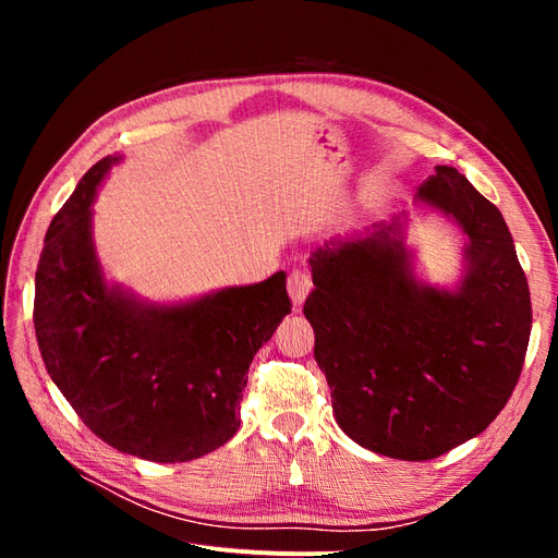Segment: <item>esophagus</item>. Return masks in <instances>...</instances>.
I'll return each mask as SVG.
<instances>
[{
  "mask_svg": "<svg viewBox=\"0 0 558 558\" xmlns=\"http://www.w3.org/2000/svg\"><path fill=\"white\" fill-rule=\"evenodd\" d=\"M312 291V279L305 269H293L289 275V295L293 300V307L300 310L302 302H305L307 293Z\"/></svg>",
  "mask_w": 558,
  "mask_h": 558,
  "instance_id": "34e87169",
  "label": "esophagus"
}]
</instances>
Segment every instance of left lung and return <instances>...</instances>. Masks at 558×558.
I'll use <instances>...</instances> for the list:
<instances>
[{"label":"left lung","instance_id":"left-lung-1","mask_svg":"<svg viewBox=\"0 0 558 558\" xmlns=\"http://www.w3.org/2000/svg\"><path fill=\"white\" fill-rule=\"evenodd\" d=\"M414 199L465 234L453 291L416 279L408 218L398 216L363 240L316 248V289L302 310L337 424L400 461L437 459L492 424L519 381L533 324L529 281L498 207L447 165Z\"/></svg>","mask_w":558,"mask_h":558}]
</instances>
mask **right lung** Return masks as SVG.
Instances as JSON below:
<instances>
[{
  "label": "right lung",
  "mask_w": 558,
  "mask_h": 558,
  "mask_svg": "<svg viewBox=\"0 0 558 558\" xmlns=\"http://www.w3.org/2000/svg\"><path fill=\"white\" fill-rule=\"evenodd\" d=\"M118 160L93 165L48 226L37 342L50 379L99 440L156 463L193 461L240 428L248 365L291 314L286 275L181 305L109 286L93 244V199Z\"/></svg>",
  "instance_id": "obj_1"
}]
</instances>
